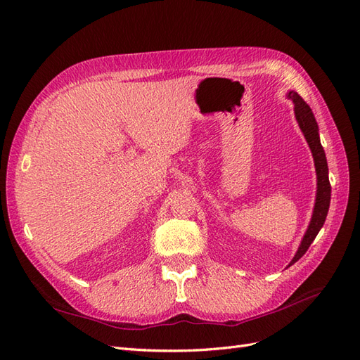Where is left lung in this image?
<instances>
[{
	"mask_svg": "<svg viewBox=\"0 0 360 360\" xmlns=\"http://www.w3.org/2000/svg\"><path fill=\"white\" fill-rule=\"evenodd\" d=\"M287 96H288V99H291L294 103V115H296L299 127L303 132L304 139H307V143L311 148L315 172H317V195H315V205H314L312 217H311L308 230L302 238V243L297 249L296 255H294L291 263L288 264V266H291L304 255V252H307L308 248L314 242V238L317 237L319 231L321 230V226L326 221V216H328V212H329V205H330V181H329L328 160H326V153H324L323 146L320 143L319 124H317V122H315V117L311 111L309 105L304 102L296 91H290Z\"/></svg>",
	"mask_w": 360,
	"mask_h": 360,
	"instance_id": "1",
	"label": "left lung"
}]
</instances>
